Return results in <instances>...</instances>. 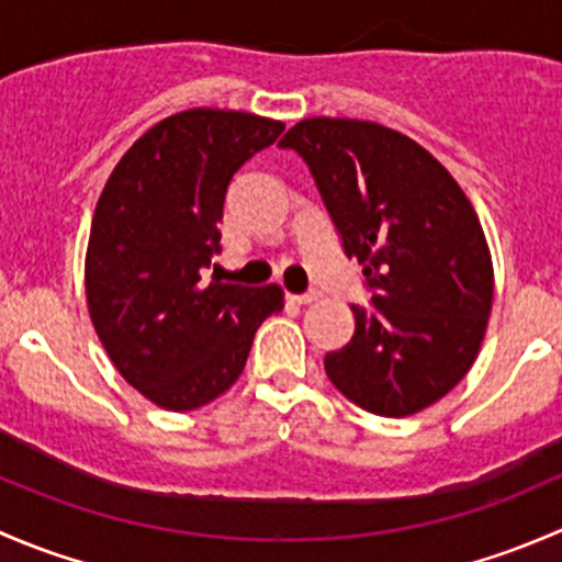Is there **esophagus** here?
<instances>
[{
    "label": "esophagus",
    "mask_w": 562,
    "mask_h": 562,
    "mask_svg": "<svg viewBox=\"0 0 562 562\" xmlns=\"http://www.w3.org/2000/svg\"><path fill=\"white\" fill-rule=\"evenodd\" d=\"M315 299H317L315 291H310V293H291V302H296V304H313Z\"/></svg>",
    "instance_id": "34e87169"
}]
</instances>
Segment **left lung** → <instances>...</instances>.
<instances>
[{"mask_svg":"<svg viewBox=\"0 0 562 562\" xmlns=\"http://www.w3.org/2000/svg\"><path fill=\"white\" fill-rule=\"evenodd\" d=\"M280 146L302 155L370 307L326 353L328 381L375 416L424 411L468 375L484 342L495 271L473 203L424 146L361 119L313 116Z\"/></svg>","mask_w":562,"mask_h":562,"instance_id":"8db88e82","label":"left lung"}]
</instances>
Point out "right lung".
Masks as SVG:
<instances>
[{
  "label": "right lung",
  "instance_id": "right-lung-1",
  "mask_svg": "<svg viewBox=\"0 0 562 562\" xmlns=\"http://www.w3.org/2000/svg\"><path fill=\"white\" fill-rule=\"evenodd\" d=\"M285 124L245 111L190 108L146 130L100 192L87 247L92 326L124 381L166 411H195L245 370L280 285L203 282L220 252L234 173Z\"/></svg>",
  "mask_w": 562,
  "mask_h": 562
}]
</instances>
